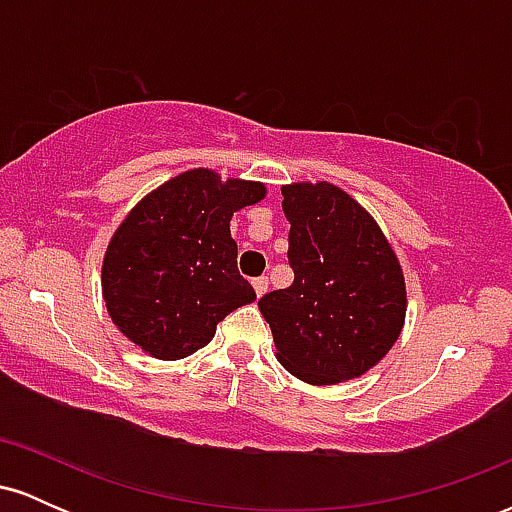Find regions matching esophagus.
<instances>
[{
  "mask_svg": "<svg viewBox=\"0 0 512 512\" xmlns=\"http://www.w3.org/2000/svg\"><path fill=\"white\" fill-rule=\"evenodd\" d=\"M252 289H255V293L257 296H264V293H267V289H269V279L267 276H257L255 281H252Z\"/></svg>",
  "mask_w": 512,
  "mask_h": 512,
  "instance_id": "34e87169",
  "label": "esophagus"
}]
</instances>
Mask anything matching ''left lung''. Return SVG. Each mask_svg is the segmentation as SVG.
<instances>
[{
	"instance_id": "1",
	"label": "left lung",
	"mask_w": 512,
	"mask_h": 512,
	"mask_svg": "<svg viewBox=\"0 0 512 512\" xmlns=\"http://www.w3.org/2000/svg\"><path fill=\"white\" fill-rule=\"evenodd\" d=\"M293 284L260 298L279 363L308 385L361 378L407 317L402 264L383 228L332 182L281 187Z\"/></svg>"
}]
</instances>
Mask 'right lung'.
Listing matches in <instances>:
<instances>
[{"mask_svg": "<svg viewBox=\"0 0 512 512\" xmlns=\"http://www.w3.org/2000/svg\"><path fill=\"white\" fill-rule=\"evenodd\" d=\"M267 197L264 182L190 168L127 211L103 255L101 286L122 337L161 361L207 346L228 313L255 301L238 274L233 214Z\"/></svg>", "mask_w": 512, "mask_h": 512, "instance_id": "obj_1", "label": "right lung"}]
</instances>
